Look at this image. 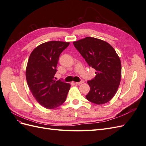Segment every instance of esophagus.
<instances>
[{"mask_svg": "<svg viewBox=\"0 0 146 146\" xmlns=\"http://www.w3.org/2000/svg\"><path fill=\"white\" fill-rule=\"evenodd\" d=\"M84 83V81L83 80H82L81 82H76V85H80V84Z\"/></svg>", "mask_w": 146, "mask_h": 146, "instance_id": "34e87169", "label": "esophagus"}]
</instances>
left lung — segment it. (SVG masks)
Here are the masks:
<instances>
[{
	"label": "left lung",
	"mask_w": 146,
	"mask_h": 146,
	"mask_svg": "<svg viewBox=\"0 0 146 146\" xmlns=\"http://www.w3.org/2000/svg\"><path fill=\"white\" fill-rule=\"evenodd\" d=\"M74 45L96 76L88 81L90 91L86 96L91 102L107 103L116 94L121 78V63L114 48L102 39L86 37L74 41Z\"/></svg>",
	"instance_id": "1"
}]
</instances>
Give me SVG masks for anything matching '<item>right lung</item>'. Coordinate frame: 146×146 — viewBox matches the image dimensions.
<instances>
[{"mask_svg": "<svg viewBox=\"0 0 146 146\" xmlns=\"http://www.w3.org/2000/svg\"><path fill=\"white\" fill-rule=\"evenodd\" d=\"M69 45V42H46L35 48L29 56L26 80L35 99L46 108L62 105L70 90L69 83L54 79L59 56Z\"/></svg>", "mask_w": 146, "mask_h": 146, "instance_id": "add662e5", "label": "right lung"}]
</instances>
